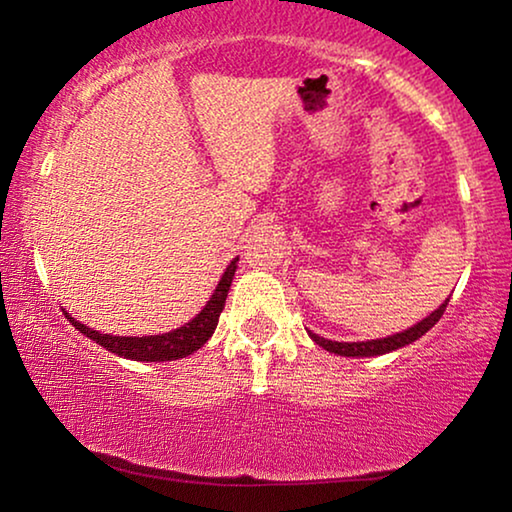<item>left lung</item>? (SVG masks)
Listing matches in <instances>:
<instances>
[{
  "label": "left lung",
  "instance_id": "8db88e82",
  "mask_svg": "<svg viewBox=\"0 0 512 512\" xmlns=\"http://www.w3.org/2000/svg\"><path fill=\"white\" fill-rule=\"evenodd\" d=\"M447 303H450V298L445 300L443 305L438 307V310H433L429 317L426 319H422V321H417L415 326H410L408 331H401V333H396V335H387V338H380V340H368V342H335V340H326V338H321V335H317V333H312V331H307L310 333V338L317 342L319 347H324L326 352H331V354H340V356H380V354H389V352H394V349H401V347H405V345H410V342H415V340H419L422 338V335L429 331V328H433L438 324V319L443 317V312H445V307H447Z\"/></svg>",
  "mask_w": 512,
  "mask_h": 512
}]
</instances>
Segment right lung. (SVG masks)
I'll return each instance as SVG.
<instances>
[{"label":"right lung","mask_w":512,"mask_h":512,"mask_svg":"<svg viewBox=\"0 0 512 512\" xmlns=\"http://www.w3.org/2000/svg\"><path fill=\"white\" fill-rule=\"evenodd\" d=\"M237 261L240 258H233L230 265L223 272L219 286H216L212 298L207 300V305L202 307L200 314L184 324L181 328H174L170 333H160V335H142V338H123V335H109V333H100L93 331V328L83 326L81 321H76L72 314L65 312V317L69 319V324L86 335V338L95 340L97 345H102L104 349H109L111 354L123 356V359H132V361H177L184 359V356L198 352V349L205 345V342L212 338L216 324H219V317L223 312V305H226L230 284H233L235 270H237Z\"/></svg>","instance_id":"add662e5"}]
</instances>
